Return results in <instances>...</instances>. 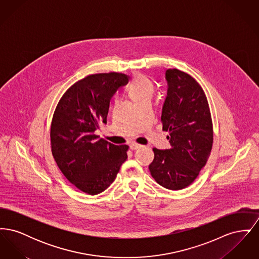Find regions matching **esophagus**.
<instances>
[{
  "instance_id": "esophagus-1",
  "label": "esophagus",
  "mask_w": 259,
  "mask_h": 259,
  "mask_svg": "<svg viewBox=\"0 0 259 259\" xmlns=\"http://www.w3.org/2000/svg\"><path fill=\"white\" fill-rule=\"evenodd\" d=\"M129 147H130V148H131L132 150H136V149L141 148L142 146L139 145V144H137V143H131V144L129 145Z\"/></svg>"
}]
</instances>
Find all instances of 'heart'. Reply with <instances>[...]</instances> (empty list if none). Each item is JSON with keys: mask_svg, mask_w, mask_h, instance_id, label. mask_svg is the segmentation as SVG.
Instances as JSON below:
<instances>
[{"mask_svg": "<svg viewBox=\"0 0 259 259\" xmlns=\"http://www.w3.org/2000/svg\"><path fill=\"white\" fill-rule=\"evenodd\" d=\"M154 91V84L147 75L139 74L129 87V94L136 103L150 100Z\"/></svg>", "mask_w": 259, "mask_h": 259, "instance_id": "b5f03b06", "label": "heart"}]
</instances>
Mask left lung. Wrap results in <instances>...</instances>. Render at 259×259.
<instances>
[{
    "instance_id": "left-lung-1",
    "label": "left lung",
    "mask_w": 259,
    "mask_h": 259,
    "mask_svg": "<svg viewBox=\"0 0 259 259\" xmlns=\"http://www.w3.org/2000/svg\"><path fill=\"white\" fill-rule=\"evenodd\" d=\"M165 75L168 91L161 121L171 148H153L148 169L157 184L180 190L191 185L206 165L213 130L209 103L197 81L178 69H168Z\"/></svg>"
}]
</instances>
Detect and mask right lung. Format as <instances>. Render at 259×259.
Masks as SVG:
<instances>
[{
  "mask_svg": "<svg viewBox=\"0 0 259 259\" xmlns=\"http://www.w3.org/2000/svg\"><path fill=\"white\" fill-rule=\"evenodd\" d=\"M128 81V75L114 72L87 75L64 93L54 111L52 155L66 179L87 194L106 190L127 159L128 146L112 145L96 133L107 123L111 97Z\"/></svg>",
  "mask_w": 259,
  "mask_h": 259,
  "instance_id": "obj_1",
  "label": "right lung"
}]
</instances>
